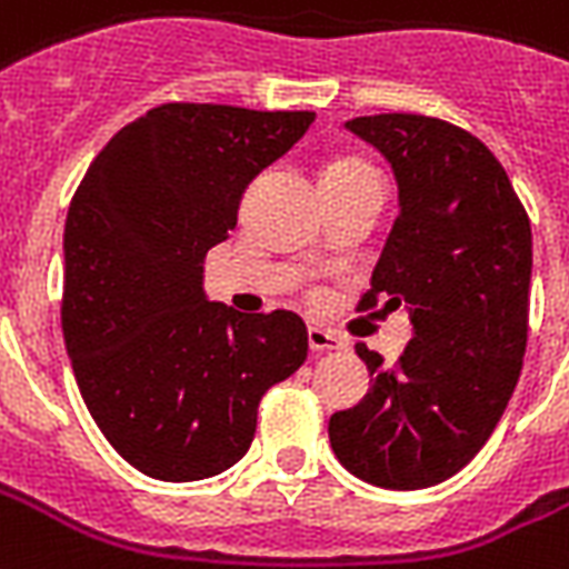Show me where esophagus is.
<instances>
[{
  "instance_id": "esophagus-1",
  "label": "esophagus",
  "mask_w": 569,
  "mask_h": 569,
  "mask_svg": "<svg viewBox=\"0 0 569 569\" xmlns=\"http://www.w3.org/2000/svg\"><path fill=\"white\" fill-rule=\"evenodd\" d=\"M307 340H310V349H313L316 355L342 352V349H346V340H342L340 333L325 331V328H307Z\"/></svg>"
}]
</instances>
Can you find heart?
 I'll return each mask as SVG.
<instances>
[{"mask_svg":"<svg viewBox=\"0 0 569 569\" xmlns=\"http://www.w3.org/2000/svg\"><path fill=\"white\" fill-rule=\"evenodd\" d=\"M358 176H376L363 160L358 158H340L331 160L322 172V184L325 181H342V179H358Z\"/></svg>","mask_w":569,"mask_h":569,"instance_id":"heart-1","label":"heart"}]
</instances>
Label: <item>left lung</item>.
<instances>
[{"label": "left lung", "mask_w": 569, "mask_h": 569, "mask_svg": "<svg viewBox=\"0 0 569 569\" xmlns=\"http://www.w3.org/2000/svg\"><path fill=\"white\" fill-rule=\"evenodd\" d=\"M390 160L400 214L358 310L409 313L400 361L358 346L372 388L328 423L346 471L381 489L436 487L466 468L522 372L531 223L505 167L450 121L381 112L346 121Z\"/></svg>", "instance_id": "obj_1"}]
</instances>
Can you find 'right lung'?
<instances>
[{"mask_svg": "<svg viewBox=\"0 0 569 569\" xmlns=\"http://www.w3.org/2000/svg\"><path fill=\"white\" fill-rule=\"evenodd\" d=\"M313 119L160 103L103 146L73 193L64 346L89 415L142 475L188 483L236 466L262 393L307 361L301 316L208 301L202 259Z\"/></svg>", "mask_w": 569, "mask_h": 569, "instance_id": "obj_1", "label": "right lung"}]
</instances>
